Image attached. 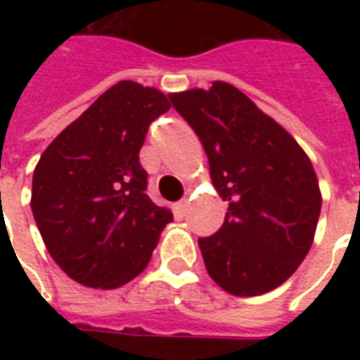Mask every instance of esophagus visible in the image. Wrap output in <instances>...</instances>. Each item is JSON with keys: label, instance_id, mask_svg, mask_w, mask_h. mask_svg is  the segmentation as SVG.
I'll list each match as a JSON object with an SVG mask.
<instances>
[{"label": "esophagus", "instance_id": "1", "mask_svg": "<svg viewBox=\"0 0 360 360\" xmlns=\"http://www.w3.org/2000/svg\"><path fill=\"white\" fill-rule=\"evenodd\" d=\"M186 207H188V200H181V202H177L174 205V213L177 219H183L186 213Z\"/></svg>", "mask_w": 360, "mask_h": 360}]
</instances>
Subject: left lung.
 Returning <instances> with one entry per match:
<instances>
[{
    "instance_id": "1",
    "label": "left lung",
    "mask_w": 360,
    "mask_h": 360,
    "mask_svg": "<svg viewBox=\"0 0 360 360\" xmlns=\"http://www.w3.org/2000/svg\"><path fill=\"white\" fill-rule=\"evenodd\" d=\"M169 101L202 141L214 188L228 202L222 228L198 239L209 276L237 297L278 288L307 257L321 213L310 158L231 84Z\"/></svg>"
}]
</instances>
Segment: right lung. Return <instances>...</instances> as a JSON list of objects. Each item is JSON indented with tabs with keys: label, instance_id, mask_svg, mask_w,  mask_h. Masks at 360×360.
<instances>
[{
	"label": "right lung",
	"instance_id": "obj_1",
	"mask_svg": "<svg viewBox=\"0 0 360 360\" xmlns=\"http://www.w3.org/2000/svg\"><path fill=\"white\" fill-rule=\"evenodd\" d=\"M169 110L155 87L123 80L104 91L41 155L31 211L50 256L70 278L114 290L146 269L169 209L147 196L140 149Z\"/></svg>",
	"mask_w": 360,
	"mask_h": 360
}]
</instances>
